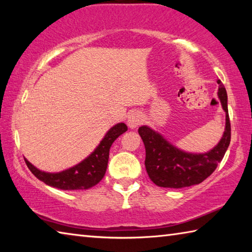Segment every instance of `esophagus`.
<instances>
[{"instance_id":"obj_1","label":"esophagus","mask_w":252,"mask_h":252,"mask_svg":"<svg viewBox=\"0 0 252 252\" xmlns=\"http://www.w3.org/2000/svg\"><path fill=\"white\" fill-rule=\"evenodd\" d=\"M142 122H143V116L140 112H138V111L130 113V116L127 117V126H129V127H131V129H134V127L139 126Z\"/></svg>"}]
</instances>
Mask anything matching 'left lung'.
<instances>
[{
    "mask_svg": "<svg viewBox=\"0 0 252 252\" xmlns=\"http://www.w3.org/2000/svg\"><path fill=\"white\" fill-rule=\"evenodd\" d=\"M218 97L225 112V129L219 143L206 153H188L167 141L160 133L147 126L139 127V134L146 147V169L149 178L157 186L180 188L199 185L211 176L224 153L231 139V126L228 113V96L220 80Z\"/></svg>",
    "mask_w": 252,
    "mask_h": 252,
    "instance_id": "1",
    "label": "left lung"
}]
</instances>
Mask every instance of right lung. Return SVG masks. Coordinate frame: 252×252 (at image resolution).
Returning <instances> with one entry per match:
<instances>
[{
  "label": "right lung",
  "instance_id": "1",
  "mask_svg": "<svg viewBox=\"0 0 252 252\" xmlns=\"http://www.w3.org/2000/svg\"><path fill=\"white\" fill-rule=\"evenodd\" d=\"M127 130L125 123H118L106 132L99 146L87 159L79 164L58 173H49L36 169L32 163L25 160L28 168L39 180L45 185L61 190L89 189L99 183L104 177L109 161V152L112 143L118 136Z\"/></svg>",
  "mask_w": 252,
  "mask_h": 252
}]
</instances>
